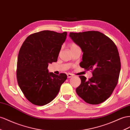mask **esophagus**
Wrapping results in <instances>:
<instances>
[{"instance_id": "esophagus-1", "label": "esophagus", "mask_w": 130, "mask_h": 130, "mask_svg": "<svg viewBox=\"0 0 130 130\" xmlns=\"http://www.w3.org/2000/svg\"><path fill=\"white\" fill-rule=\"evenodd\" d=\"M73 76V75L72 74H70V73H68L67 74V77L68 78H72V77Z\"/></svg>"}]
</instances>
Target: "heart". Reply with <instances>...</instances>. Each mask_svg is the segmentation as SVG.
Returning <instances> with one entry per match:
<instances>
[{"label": "heart", "instance_id": "heart-1", "mask_svg": "<svg viewBox=\"0 0 130 130\" xmlns=\"http://www.w3.org/2000/svg\"><path fill=\"white\" fill-rule=\"evenodd\" d=\"M78 46L75 43H72L69 45V47H70V48L72 49V48H75V47H78Z\"/></svg>", "mask_w": 130, "mask_h": 130}]
</instances>
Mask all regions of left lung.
<instances>
[{
    "instance_id": "1",
    "label": "left lung",
    "mask_w": 130,
    "mask_h": 130,
    "mask_svg": "<svg viewBox=\"0 0 130 130\" xmlns=\"http://www.w3.org/2000/svg\"><path fill=\"white\" fill-rule=\"evenodd\" d=\"M69 37L83 52L80 66L93 69V76L89 80L79 76L82 83L76 89V93L87 103L103 102L113 93L120 74L121 62L116 45L99 31L71 32Z\"/></svg>"
}]
</instances>
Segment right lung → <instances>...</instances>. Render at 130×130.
<instances>
[{
    "mask_svg": "<svg viewBox=\"0 0 130 130\" xmlns=\"http://www.w3.org/2000/svg\"><path fill=\"white\" fill-rule=\"evenodd\" d=\"M67 32L43 30L30 35L20 48L17 58V80L20 88L30 102L37 106L50 103L57 95L67 78L49 73V63L57 61Z\"/></svg>",
    "mask_w": 130,
    "mask_h": 130,
    "instance_id": "1",
    "label": "right lung"
}]
</instances>
